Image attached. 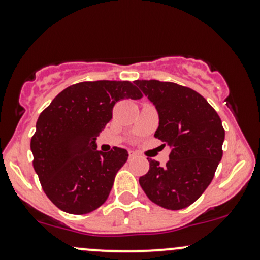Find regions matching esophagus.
Here are the masks:
<instances>
[{
  "label": "esophagus",
  "instance_id": "obj_1",
  "mask_svg": "<svg viewBox=\"0 0 260 260\" xmlns=\"http://www.w3.org/2000/svg\"><path fill=\"white\" fill-rule=\"evenodd\" d=\"M135 157H136V153H133V152H129V159L135 158Z\"/></svg>",
  "mask_w": 260,
  "mask_h": 260
}]
</instances>
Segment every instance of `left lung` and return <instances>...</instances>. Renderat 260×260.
Instances as JSON below:
<instances>
[{"instance_id":"8db88e82","label":"left lung","mask_w":260,"mask_h":260,"mask_svg":"<svg viewBox=\"0 0 260 260\" xmlns=\"http://www.w3.org/2000/svg\"><path fill=\"white\" fill-rule=\"evenodd\" d=\"M154 104L159 124L154 137L170 146L166 166L148 159L140 185L152 203L180 210L195 203L214 179L222 157L221 119L203 95L171 81L136 80Z\"/></svg>"}]
</instances>
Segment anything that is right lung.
<instances>
[{
  "instance_id": "add662e5",
  "label": "right lung",
  "mask_w": 260,
  "mask_h": 260,
  "mask_svg": "<svg viewBox=\"0 0 260 260\" xmlns=\"http://www.w3.org/2000/svg\"><path fill=\"white\" fill-rule=\"evenodd\" d=\"M131 81H81L68 86L39 115L31 138L34 169L41 187L60 210L94 211L108 199L127 149L96 151L95 140L122 99H141Z\"/></svg>"
}]
</instances>
